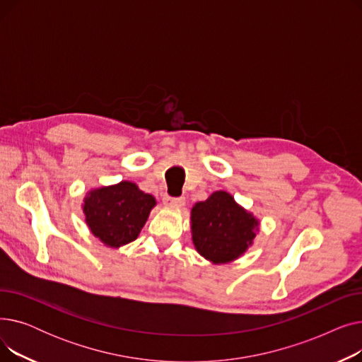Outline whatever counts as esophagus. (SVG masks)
<instances>
[{
	"mask_svg": "<svg viewBox=\"0 0 362 362\" xmlns=\"http://www.w3.org/2000/svg\"><path fill=\"white\" fill-rule=\"evenodd\" d=\"M163 202H164V205H167V206H183L185 202H186V199H185V197L173 198V197L164 195V197H163Z\"/></svg>",
	"mask_w": 362,
	"mask_h": 362,
	"instance_id": "34e87169",
	"label": "esophagus"
}]
</instances>
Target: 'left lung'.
Returning a JSON list of instances; mask_svg holds the SVG:
<instances>
[{
    "instance_id": "left-lung-1",
    "label": "left lung",
    "mask_w": 362,
    "mask_h": 362,
    "mask_svg": "<svg viewBox=\"0 0 362 362\" xmlns=\"http://www.w3.org/2000/svg\"><path fill=\"white\" fill-rule=\"evenodd\" d=\"M258 220L224 191L197 202L191 211L192 242L197 251L213 264L235 261L252 245Z\"/></svg>"
}]
</instances>
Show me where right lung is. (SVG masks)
<instances>
[{
  "mask_svg": "<svg viewBox=\"0 0 362 362\" xmlns=\"http://www.w3.org/2000/svg\"><path fill=\"white\" fill-rule=\"evenodd\" d=\"M156 198L142 192L136 183L92 189L83 199V214L89 230L110 248L133 242L141 233Z\"/></svg>",
  "mask_w": 362,
  "mask_h": 362,
  "instance_id": "obj_1",
  "label": "right lung"
}]
</instances>
